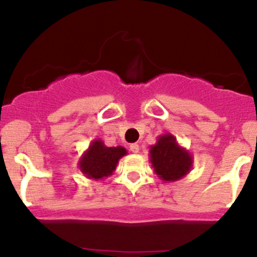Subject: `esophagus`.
Segmentation results:
<instances>
[{"label": "esophagus", "mask_w": 257, "mask_h": 257, "mask_svg": "<svg viewBox=\"0 0 257 257\" xmlns=\"http://www.w3.org/2000/svg\"><path fill=\"white\" fill-rule=\"evenodd\" d=\"M129 149H131V151L133 153H138L139 151H140V147H139L138 144H132V145L129 146Z\"/></svg>", "instance_id": "1"}]
</instances>
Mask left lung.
<instances>
[{
	"instance_id": "left-lung-1",
	"label": "left lung",
	"mask_w": 257,
	"mask_h": 257,
	"mask_svg": "<svg viewBox=\"0 0 257 257\" xmlns=\"http://www.w3.org/2000/svg\"><path fill=\"white\" fill-rule=\"evenodd\" d=\"M150 162L159 179L174 182L185 178L193 166V157L179 145L170 133L161 135L157 143L150 147Z\"/></svg>"
}]
</instances>
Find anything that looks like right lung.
Listing matches in <instances>:
<instances>
[{"label":"right lung","instance_id":"right-lung-1","mask_svg":"<svg viewBox=\"0 0 257 257\" xmlns=\"http://www.w3.org/2000/svg\"><path fill=\"white\" fill-rule=\"evenodd\" d=\"M125 155L124 147H107L104 141L95 139L79 158L78 168L88 179L98 181L111 176L116 170L119 159Z\"/></svg>","mask_w":257,"mask_h":257}]
</instances>
